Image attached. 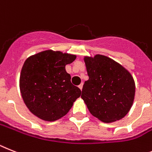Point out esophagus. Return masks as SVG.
Wrapping results in <instances>:
<instances>
[{"mask_svg": "<svg viewBox=\"0 0 152 152\" xmlns=\"http://www.w3.org/2000/svg\"><path fill=\"white\" fill-rule=\"evenodd\" d=\"M83 83H80V85H79V88H80V89L81 90H82V89H83Z\"/></svg>", "mask_w": 152, "mask_h": 152, "instance_id": "obj_1", "label": "esophagus"}]
</instances>
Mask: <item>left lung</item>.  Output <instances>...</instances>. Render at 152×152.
Returning a JSON list of instances; mask_svg holds the SVG:
<instances>
[{
    "instance_id": "left-lung-1",
    "label": "left lung",
    "mask_w": 152,
    "mask_h": 152,
    "mask_svg": "<svg viewBox=\"0 0 152 152\" xmlns=\"http://www.w3.org/2000/svg\"><path fill=\"white\" fill-rule=\"evenodd\" d=\"M89 80L81 98L92 115L105 123L122 119L131 110L135 95L133 76L123 66L103 55L85 56Z\"/></svg>"
}]
</instances>
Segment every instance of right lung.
I'll list each match as a JSON object with an SVG mask.
<instances>
[{"label": "right lung", "instance_id": "right-lung-1", "mask_svg": "<svg viewBox=\"0 0 152 152\" xmlns=\"http://www.w3.org/2000/svg\"><path fill=\"white\" fill-rule=\"evenodd\" d=\"M76 55L45 50L31 56L21 69L19 86L25 105L31 113L45 121H55L69 111L81 95L71 83L66 66Z\"/></svg>", "mask_w": 152, "mask_h": 152}]
</instances>
